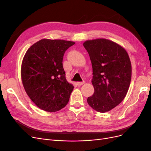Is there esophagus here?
<instances>
[{"mask_svg":"<svg viewBox=\"0 0 151 151\" xmlns=\"http://www.w3.org/2000/svg\"><path fill=\"white\" fill-rule=\"evenodd\" d=\"M84 83H85V82H84V81L83 82H77V86H81V85L84 84Z\"/></svg>","mask_w":151,"mask_h":151,"instance_id":"1","label":"esophagus"}]
</instances>
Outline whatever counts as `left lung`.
Returning a JSON list of instances; mask_svg holds the SVG:
<instances>
[{"instance_id": "left-lung-1", "label": "left lung", "mask_w": 151, "mask_h": 151, "mask_svg": "<svg viewBox=\"0 0 151 151\" xmlns=\"http://www.w3.org/2000/svg\"><path fill=\"white\" fill-rule=\"evenodd\" d=\"M83 46L89 55L93 67L94 88L87 101L100 113L110 111L125 98L129 90L132 65L124 48L111 40H87Z\"/></svg>"}]
</instances>
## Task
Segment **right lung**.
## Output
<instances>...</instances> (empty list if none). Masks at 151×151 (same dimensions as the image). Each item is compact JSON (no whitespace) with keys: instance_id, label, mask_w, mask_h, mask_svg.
<instances>
[{"instance_id":"obj_1","label":"right lung","mask_w":151,"mask_h":151,"mask_svg":"<svg viewBox=\"0 0 151 151\" xmlns=\"http://www.w3.org/2000/svg\"><path fill=\"white\" fill-rule=\"evenodd\" d=\"M75 42L42 39L27 50L21 65V79L27 94L46 111L64 108L74 89L66 80L63 57Z\"/></svg>"}]
</instances>
